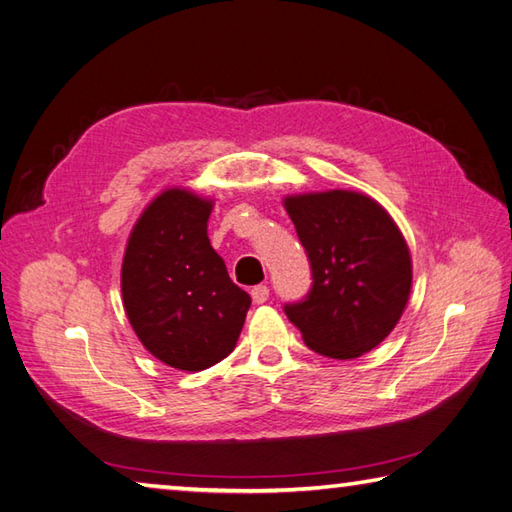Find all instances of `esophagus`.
<instances>
[{"label":"esophagus","instance_id":"1","mask_svg":"<svg viewBox=\"0 0 512 512\" xmlns=\"http://www.w3.org/2000/svg\"><path fill=\"white\" fill-rule=\"evenodd\" d=\"M250 295H253L255 304H264L268 300V295H271V291H268L266 284H259L253 288V291H250Z\"/></svg>","mask_w":512,"mask_h":512}]
</instances>
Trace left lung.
Here are the masks:
<instances>
[{
  "label": "left lung",
  "instance_id": "obj_1",
  "mask_svg": "<svg viewBox=\"0 0 512 512\" xmlns=\"http://www.w3.org/2000/svg\"><path fill=\"white\" fill-rule=\"evenodd\" d=\"M311 266V288L284 304L306 347L358 358L380 345L412 288V259L401 230L365 194L331 190L284 201Z\"/></svg>",
  "mask_w": 512,
  "mask_h": 512
}]
</instances>
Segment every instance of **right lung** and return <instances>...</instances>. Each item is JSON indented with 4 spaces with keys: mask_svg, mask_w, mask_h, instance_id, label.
Returning a JSON list of instances; mask_svg holds the SVG:
<instances>
[{
    "mask_svg": "<svg viewBox=\"0 0 512 512\" xmlns=\"http://www.w3.org/2000/svg\"><path fill=\"white\" fill-rule=\"evenodd\" d=\"M212 201L165 190L127 241L123 304L143 347L165 365L201 371L235 349L250 295L230 280L208 239Z\"/></svg>",
    "mask_w": 512,
    "mask_h": 512,
    "instance_id": "add662e5",
    "label": "right lung"
}]
</instances>
